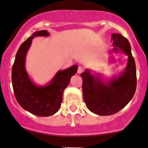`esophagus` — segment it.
Listing matches in <instances>:
<instances>
[{
  "label": "esophagus",
  "instance_id": "1",
  "mask_svg": "<svg viewBox=\"0 0 148 148\" xmlns=\"http://www.w3.org/2000/svg\"><path fill=\"white\" fill-rule=\"evenodd\" d=\"M83 71H84V69H83L82 67H81V66H79L78 69H77V73L78 74L82 73Z\"/></svg>",
  "mask_w": 148,
  "mask_h": 148
}]
</instances>
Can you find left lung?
Segmentation results:
<instances>
[{
    "instance_id": "8db88e82",
    "label": "left lung",
    "mask_w": 148,
    "mask_h": 148,
    "mask_svg": "<svg viewBox=\"0 0 148 148\" xmlns=\"http://www.w3.org/2000/svg\"><path fill=\"white\" fill-rule=\"evenodd\" d=\"M112 52H122L128 56L125 71L106 83L92 75L89 70L80 75L83 98L87 108L102 116L111 115L122 110L132 100L136 89V69L130 43L119 34H112Z\"/></svg>"
}]
</instances>
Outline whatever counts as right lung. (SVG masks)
I'll return each mask as SVG.
<instances>
[{
  "instance_id": "obj_1",
  "label": "right lung",
  "mask_w": 148,
  "mask_h": 148,
  "mask_svg": "<svg viewBox=\"0 0 148 148\" xmlns=\"http://www.w3.org/2000/svg\"><path fill=\"white\" fill-rule=\"evenodd\" d=\"M49 35L47 31L42 30L26 40L16 52L12 69V82L18 103L24 110L40 117L52 115L59 110L64 89L77 71V66L74 65L58 71L51 82L44 87L36 85L31 81L25 69L26 52L35 37Z\"/></svg>"
}]
</instances>
